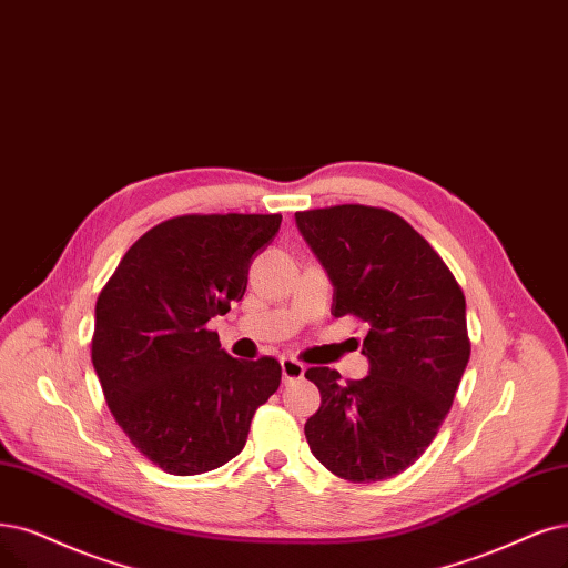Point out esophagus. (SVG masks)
I'll return each instance as SVG.
<instances>
[{
    "label": "esophagus",
    "mask_w": 568,
    "mask_h": 568,
    "mask_svg": "<svg viewBox=\"0 0 568 568\" xmlns=\"http://www.w3.org/2000/svg\"><path fill=\"white\" fill-rule=\"evenodd\" d=\"M281 369H283V382H300L304 376V365L295 358H281Z\"/></svg>",
    "instance_id": "obj_1"
}]
</instances>
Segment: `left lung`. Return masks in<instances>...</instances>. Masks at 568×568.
Here are the masks:
<instances>
[{
	"label": "left lung",
	"mask_w": 568,
	"mask_h": 568,
	"mask_svg": "<svg viewBox=\"0 0 568 568\" xmlns=\"http://www.w3.org/2000/svg\"><path fill=\"white\" fill-rule=\"evenodd\" d=\"M334 285L332 316L367 323L365 379L308 367L321 409L306 443L348 481L407 470L435 439L470 358L466 297L418 231L386 207L344 203L295 213Z\"/></svg>",
	"instance_id": "1"
}]
</instances>
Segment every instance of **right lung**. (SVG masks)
Returning a JSON list of instances; mask_svg holds the SVG:
<instances>
[{
  "instance_id": "add662e5",
  "label": "right lung",
  "mask_w": 568,
  "mask_h": 568,
  "mask_svg": "<svg viewBox=\"0 0 568 568\" xmlns=\"http://www.w3.org/2000/svg\"><path fill=\"white\" fill-rule=\"evenodd\" d=\"M281 215H180L142 234L95 302L91 361L119 428L154 466L201 475L241 454L281 386L271 355L239 361L207 323L241 302Z\"/></svg>"
}]
</instances>
